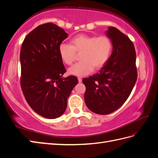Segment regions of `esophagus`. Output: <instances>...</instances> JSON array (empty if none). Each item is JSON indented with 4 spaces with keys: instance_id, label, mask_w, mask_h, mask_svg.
I'll return each instance as SVG.
<instances>
[{
    "instance_id": "34e87169",
    "label": "esophagus",
    "mask_w": 158,
    "mask_h": 158,
    "mask_svg": "<svg viewBox=\"0 0 158 158\" xmlns=\"http://www.w3.org/2000/svg\"><path fill=\"white\" fill-rule=\"evenodd\" d=\"M78 81H79V83H81L82 82V78H81V77H78Z\"/></svg>"
}]
</instances>
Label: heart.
Listing matches in <instances>:
<instances>
[{
  "label": "heart",
  "mask_w": 158,
  "mask_h": 158,
  "mask_svg": "<svg viewBox=\"0 0 158 158\" xmlns=\"http://www.w3.org/2000/svg\"><path fill=\"white\" fill-rule=\"evenodd\" d=\"M71 45L61 43L58 52L62 61L67 65H71L76 59V52L81 53V62L69 69L70 75L82 77L96 70L101 69L110 57L112 50V42L105 35L96 36L80 34L70 40Z\"/></svg>",
  "instance_id": "obj_1"
}]
</instances>
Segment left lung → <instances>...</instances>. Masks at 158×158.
Listing matches in <instances>:
<instances>
[{"label": "left lung", "mask_w": 158, "mask_h": 158, "mask_svg": "<svg viewBox=\"0 0 158 158\" xmlns=\"http://www.w3.org/2000/svg\"><path fill=\"white\" fill-rule=\"evenodd\" d=\"M106 35L112 42L111 55L99 73L82 81L86 87L85 105L99 115H107L118 109L129 97L137 79L136 52L132 42L111 26Z\"/></svg>", "instance_id": "obj_1"}]
</instances>
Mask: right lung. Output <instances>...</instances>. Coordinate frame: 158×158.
Wrapping results in <instances>:
<instances>
[{
  "label": "right lung",
  "instance_id": "right-lung-1",
  "mask_svg": "<svg viewBox=\"0 0 158 158\" xmlns=\"http://www.w3.org/2000/svg\"><path fill=\"white\" fill-rule=\"evenodd\" d=\"M68 34L52 23L40 25L23 40L21 52V87L32 110L48 119L64 113L67 99L77 83L75 76L63 77L66 69L58 48Z\"/></svg>",
  "mask_w": 158,
  "mask_h": 158
}]
</instances>
